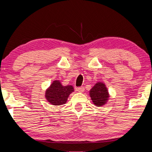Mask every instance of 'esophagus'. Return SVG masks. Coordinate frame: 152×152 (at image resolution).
I'll return each instance as SVG.
<instances>
[{
    "mask_svg": "<svg viewBox=\"0 0 152 152\" xmlns=\"http://www.w3.org/2000/svg\"><path fill=\"white\" fill-rule=\"evenodd\" d=\"M76 90L78 91H79V92H83V91H85V87H78V88L76 89Z\"/></svg>",
    "mask_w": 152,
    "mask_h": 152,
    "instance_id": "obj_1",
    "label": "esophagus"
}]
</instances>
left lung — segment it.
<instances>
[{"mask_svg": "<svg viewBox=\"0 0 152 152\" xmlns=\"http://www.w3.org/2000/svg\"><path fill=\"white\" fill-rule=\"evenodd\" d=\"M89 96L93 103L97 107L105 104L110 97L107 88L104 83L98 82L89 91Z\"/></svg>", "mask_w": 152, "mask_h": 152, "instance_id": "left-lung-1", "label": "left lung"}]
</instances>
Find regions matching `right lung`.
Returning <instances> with one entry per match:
<instances>
[{"label":"right lung","instance_id":"add662e5","mask_svg":"<svg viewBox=\"0 0 152 152\" xmlns=\"http://www.w3.org/2000/svg\"><path fill=\"white\" fill-rule=\"evenodd\" d=\"M74 91L72 85H62L60 80H54L45 91V98L53 105H61L67 102L70 94Z\"/></svg>","mask_w":152,"mask_h":152}]
</instances>
